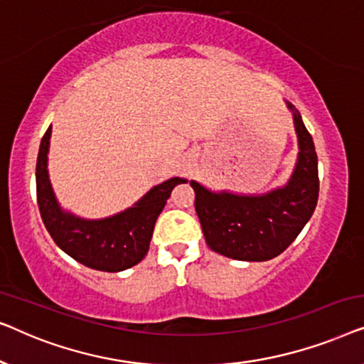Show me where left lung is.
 Instances as JSON below:
<instances>
[{
  "instance_id": "left-lung-1",
  "label": "left lung",
  "mask_w": 364,
  "mask_h": 364,
  "mask_svg": "<svg viewBox=\"0 0 364 364\" xmlns=\"http://www.w3.org/2000/svg\"><path fill=\"white\" fill-rule=\"evenodd\" d=\"M300 154L283 188L265 196L213 193L196 181V210L203 237L213 252L233 260L265 262L285 252L315 212L320 191L318 157L311 134L291 104Z\"/></svg>"
}]
</instances>
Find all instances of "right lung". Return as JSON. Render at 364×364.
<instances>
[{
  "instance_id": "1",
  "label": "right lung",
  "mask_w": 364,
  "mask_h": 364,
  "mask_svg": "<svg viewBox=\"0 0 364 364\" xmlns=\"http://www.w3.org/2000/svg\"><path fill=\"white\" fill-rule=\"evenodd\" d=\"M51 127L41 139L36 162V196L44 227L56 245L74 260L101 272H122L147 255L154 227L172 188L186 178H168L154 187L136 207L104 218L82 220L61 210L48 177V149Z\"/></svg>"
}]
</instances>
